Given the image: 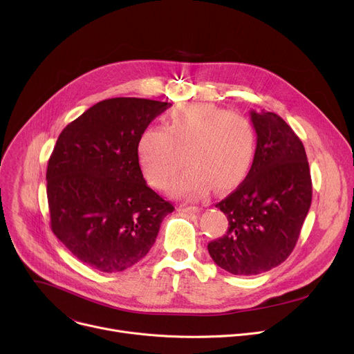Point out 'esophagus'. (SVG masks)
Masks as SVG:
<instances>
[{
  "label": "esophagus",
  "instance_id": "obj_1",
  "mask_svg": "<svg viewBox=\"0 0 354 354\" xmlns=\"http://www.w3.org/2000/svg\"><path fill=\"white\" fill-rule=\"evenodd\" d=\"M198 209H199V207L188 205V203H182V205H179V211H182V212H196Z\"/></svg>",
  "mask_w": 354,
  "mask_h": 354
}]
</instances>
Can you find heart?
Masks as SVG:
<instances>
[{"label": "heart", "mask_w": 354, "mask_h": 354, "mask_svg": "<svg viewBox=\"0 0 354 354\" xmlns=\"http://www.w3.org/2000/svg\"><path fill=\"white\" fill-rule=\"evenodd\" d=\"M255 146V129L244 115L189 103L172 109L167 127H147L138 152L147 179L158 188H166L188 159L191 166L172 182L171 192L196 198L211 185L218 192L238 187L251 169Z\"/></svg>", "instance_id": "1"}]
</instances>
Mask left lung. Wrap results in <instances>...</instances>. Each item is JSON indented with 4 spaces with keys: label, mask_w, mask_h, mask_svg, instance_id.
<instances>
[{
    "label": "left lung",
    "mask_w": 354,
    "mask_h": 354,
    "mask_svg": "<svg viewBox=\"0 0 354 354\" xmlns=\"http://www.w3.org/2000/svg\"><path fill=\"white\" fill-rule=\"evenodd\" d=\"M257 133L252 166L239 187L216 203L227 234L211 241L215 264L235 275H257L284 263L311 205V176L303 142L271 111H250Z\"/></svg>",
    "instance_id": "1"
}]
</instances>
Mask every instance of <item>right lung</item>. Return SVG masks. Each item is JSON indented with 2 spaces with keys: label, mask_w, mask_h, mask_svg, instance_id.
<instances>
[{
  "label": "right lung",
  "mask_w": 354,
  "mask_h": 354,
  "mask_svg": "<svg viewBox=\"0 0 354 354\" xmlns=\"http://www.w3.org/2000/svg\"><path fill=\"white\" fill-rule=\"evenodd\" d=\"M169 106L138 97L99 102L67 124L54 146L46 175L51 230L91 268L135 266L175 209L147 187L138 155L146 127Z\"/></svg>",
  "instance_id": "add662e5"
}]
</instances>
